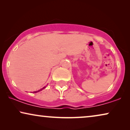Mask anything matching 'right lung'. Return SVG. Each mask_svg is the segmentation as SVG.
Returning a JSON list of instances; mask_svg holds the SVG:
<instances>
[{"mask_svg":"<svg viewBox=\"0 0 130 130\" xmlns=\"http://www.w3.org/2000/svg\"><path fill=\"white\" fill-rule=\"evenodd\" d=\"M45 87H46V86H44L43 88L41 89H40V90H38V91H35V92H34V93H37V92H40V91H41V90H42V89H44V88H45Z\"/></svg>","mask_w":130,"mask_h":130,"instance_id":"add662e5","label":"right lung"}]
</instances>
